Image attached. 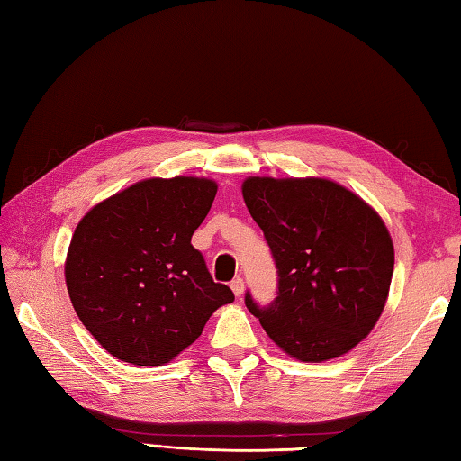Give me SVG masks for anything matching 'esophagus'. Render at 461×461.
I'll return each instance as SVG.
<instances>
[{"mask_svg":"<svg viewBox=\"0 0 461 461\" xmlns=\"http://www.w3.org/2000/svg\"><path fill=\"white\" fill-rule=\"evenodd\" d=\"M231 291L236 293V297L243 295V279L241 277H236L231 281Z\"/></svg>","mask_w":461,"mask_h":461,"instance_id":"obj_1","label":"esophagus"}]
</instances>
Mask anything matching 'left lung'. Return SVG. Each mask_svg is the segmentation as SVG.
<instances>
[{"label":"left lung","instance_id":"1","mask_svg":"<svg viewBox=\"0 0 461 461\" xmlns=\"http://www.w3.org/2000/svg\"><path fill=\"white\" fill-rule=\"evenodd\" d=\"M251 218L277 267V297L246 307L287 355L321 362L345 355L376 325L394 271L380 215L322 178H248Z\"/></svg>","mask_w":461,"mask_h":461}]
</instances>
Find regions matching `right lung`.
<instances>
[{"mask_svg":"<svg viewBox=\"0 0 461 461\" xmlns=\"http://www.w3.org/2000/svg\"><path fill=\"white\" fill-rule=\"evenodd\" d=\"M218 185L150 178L101 202L68 246V297L86 330L119 360L160 366L202 335L233 293L210 276L194 231Z\"/></svg>","mask_w":461,"mask_h":461,"instance_id":"add662e5","label":"right lung"}]
</instances>
